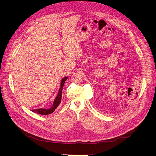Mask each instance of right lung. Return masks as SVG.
<instances>
[{
	"instance_id": "add662e5",
	"label": "right lung",
	"mask_w": 156,
	"mask_h": 156,
	"mask_svg": "<svg viewBox=\"0 0 156 156\" xmlns=\"http://www.w3.org/2000/svg\"><path fill=\"white\" fill-rule=\"evenodd\" d=\"M68 78V77H64L62 80H61L60 82V88L58 90V92L57 95H56L54 102L53 103V105H52L49 108H37V109H32L31 111L32 112H34L36 114H40V115H49L53 113L56 108L58 107V106L59 105V104L61 102V99H62V88L64 87V84L65 81H66L67 79Z\"/></svg>"
}]
</instances>
